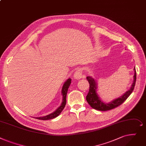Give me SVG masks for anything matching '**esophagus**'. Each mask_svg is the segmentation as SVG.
I'll return each mask as SVG.
<instances>
[{"label":"esophagus","mask_w":146,"mask_h":146,"mask_svg":"<svg viewBox=\"0 0 146 146\" xmlns=\"http://www.w3.org/2000/svg\"><path fill=\"white\" fill-rule=\"evenodd\" d=\"M82 72L81 69L77 70L74 75V78L76 79V80H79V79L82 78Z\"/></svg>","instance_id":"1"}]
</instances>
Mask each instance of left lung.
Instances as JSON below:
<instances>
[{"instance_id": "left-lung-1", "label": "left lung", "mask_w": 146, "mask_h": 146, "mask_svg": "<svg viewBox=\"0 0 146 146\" xmlns=\"http://www.w3.org/2000/svg\"><path fill=\"white\" fill-rule=\"evenodd\" d=\"M134 70V80L130 89L125 92L122 96L113 100L109 103H106L100 99L97 92V84L96 80L90 76H87L86 78L90 84V90L86 97V100L90 106L92 108L99 111H108L120 106L130 96L134 88L136 81V71L135 68Z\"/></svg>"}]
</instances>
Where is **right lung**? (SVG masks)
Instances as JSON below:
<instances>
[{
	"instance_id": "1",
	"label": "right lung",
	"mask_w": 146,
	"mask_h": 146,
	"mask_svg": "<svg viewBox=\"0 0 146 146\" xmlns=\"http://www.w3.org/2000/svg\"><path fill=\"white\" fill-rule=\"evenodd\" d=\"M71 79L69 78L68 79L65 83L63 85V87L62 88V104H61V106H59V107H58L54 112H53L52 113H51L49 115L44 116V117H36V118L38 119H42V120H47V119H52L56 117H58L61 113L62 111V110H64V107H65V104H66V94L68 92V88H69L70 85L71 84Z\"/></svg>"
}]
</instances>
